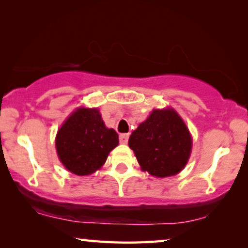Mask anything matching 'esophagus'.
Masks as SVG:
<instances>
[{
    "instance_id": "obj_1",
    "label": "esophagus",
    "mask_w": 248,
    "mask_h": 248,
    "mask_svg": "<svg viewBox=\"0 0 248 248\" xmlns=\"http://www.w3.org/2000/svg\"><path fill=\"white\" fill-rule=\"evenodd\" d=\"M128 138H130V134H127V133L121 134L120 135V142H121V143H123V144H126L127 141H128Z\"/></svg>"
}]
</instances>
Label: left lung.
Masks as SVG:
<instances>
[{
	"mask_svg": "<svg viewBox=\"0 0 248 248\" xmlns=\"http://www.w3.org/2000/svg\"><path fill=\"white\" fill-rule=\"evenodd\" d=\"M128 145L141 169L155 177L178 174L187 164L192 138L181 116L172 109H154L132 132Z\"/></svg>",
	"mask_w": 248,
	"mask_h": 248,
	"instance_id": "left-lung-1",
	"label": "left lung"
}]
</instances>
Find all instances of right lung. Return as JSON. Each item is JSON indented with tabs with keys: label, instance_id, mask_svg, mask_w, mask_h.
<instances>
[{
	"label": "right lung",
	"instance_id": "right-lung-1",
	"mask_svg": "<svg viewBox=\"0 0 248 248\" xmlns=\"http://www.w3.org/2000/svg\"><path fill=\"white\" fill-rule=\"evenodd\" d=\"M56 151L64 167L79 176L90 175L105 164L118 145V134L105 125L97 108H77L55 139Z\"/></svg>",
	"mask_w": 248,
	"mask_h": 248
}]
</instances>
